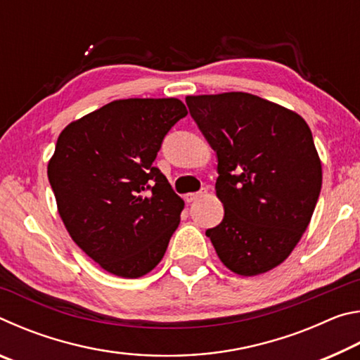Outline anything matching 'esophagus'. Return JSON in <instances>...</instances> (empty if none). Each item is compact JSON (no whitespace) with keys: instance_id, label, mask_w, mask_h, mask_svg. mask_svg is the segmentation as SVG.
<instances>
[{"instance_id":"obj_1","label":"esophagus","mask_w":360,"mask_h":360,"mask_svg":"<svg viewBox=\"0 0 360 360\" xmlns=\"http://www.w3.org/2000/svg\"><path fill=\"white\" fill-rule=\"evenodd\" d=\"M208 193V188L206 187H203L202 191L200 192H193V193H187L186 195V200L187 202H195V200H198V198H202V197H205V195Z\"/></svg>"}]
</instances>
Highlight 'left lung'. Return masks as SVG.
I'll return each instance as SVG.
<instances>
[{
	"label": "left lung",
	"instance_id": "left-lung-1",
	"mask_svg": "<svg viewBox=\"0 0 360 360\" xmlns=\"http://www.w3.org/2000/svg\"><path fill=\"white\" fill-rule=\"evenodd\" d=\"M217 155L224 219L206 236L222 264L255 276L289 257L311 221L322 168L297 112L245 92L186 96Z\"/></svg>",
	"mask_w": 360,
	"mask_h": 360
}]
</instances>
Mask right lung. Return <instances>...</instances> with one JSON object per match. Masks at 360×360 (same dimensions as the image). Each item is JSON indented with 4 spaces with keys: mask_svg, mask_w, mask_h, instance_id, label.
<instances>
[{
    "mask_svg": "<svg viewBox=\"0 0 360 360\" xmlns=\"http://www.w3.org/2000/svg\"><path fill=\"white\" fill-rule=\"evenodd\" d=\"M178 98L108 103L60 133L47 176L72 241L103 270L139 278L163 259L184 202L154 167Z\"/></svg>",
    "mask_w": 360,
    "mask_h": 360,
    "instance_id": "add662e5",
    "label": "right lung"
}]
</instances>
